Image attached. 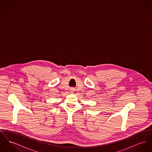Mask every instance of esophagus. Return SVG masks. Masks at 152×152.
Wrapping results in <instances>:
<instances>
[{"label": "esophagus", "instance_id": "obj_1", "mask_svg": "<svg viewBox=\"0 0 152 152\" xmlns=\"http://www.w3.org/2000/svg\"><path fill=\"white\" fill-rule=\"evenodd\" d=\"M71 91L72 92H73V91H74V88H72L71 89Z\"/></svg>", "mask_w": 152, "mask_h": 152}]
</instances>
